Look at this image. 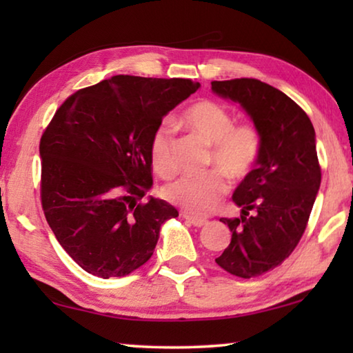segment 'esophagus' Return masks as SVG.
<instances>
[{
	"label": "esophagus",
	"instance_id": "1",
	"mask_svg": "<svg viewBox=\"0 0 353 353\" xmlns=\"http://www.w3.org/2000/svg\"><path fill=\"white\" fill-rule=\"evenodd\" d=\"M182 216L188 221L190 224H193L194 227H204L207 224V219H202V218H194V216H190L188 213H183Z\"/></svg>",
	"mask_w": 353,
	"mask_h": 353
}]
</instances>
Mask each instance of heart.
I'll list each match as a JSON object with an SVG mask.
<instances>
[{"label":"heart","instance_id":"1","mask_svg":"<svg viewBox=\"0 0 353 353\" xmlns=\"http://www.w3.org/2000/svg\"><path fill=\"white\" fill-rule=\"evenodd\" d=\"M179 123L212 146L208 165L232 181L246 177L259 160L260 132L252 124H235L234 113L223 104L208 99L198 101L182 112ZM149 155L154 170L160 176L174 174L172 130L168 124L163 123L155 128L149 141ZM222 175L218 171H210L198 177L183 176L166 185L163 196L185 212L204 216L218 207L227 193V182Z\"/></svg>","mask_w":353,"mask_h":353}]
</instances>
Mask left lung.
Returning a JSON list of instances; mask_svg holds the SVG:
<instances>
[{"label":"left lung","instance_id":"left-lung-1","mask_svg":"<svg viewBox=\"0 0 353 353\" xmlns=\"http://www.w3.org/2000/svg\"><path fill=\"white\" fill-rule=\"evenodd\" d=\"M212 90L240 104L261 137L259 160L232 196L241 216L219 219L232 240L214 260L236 277H256L288 259L305 232L321 185L314 128L294 101L259 79L213 81Z\"/></svg>","mask_w":353,"mask_h":353}]
</instances>
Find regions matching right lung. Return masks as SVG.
<instances>
[{"label": "right lung", "instance_id": "obj_1", "mask_svg": "<svg viewBox=\"0 0 353 353\" xmlns=\"http://www.w3.org/2000/svg\"><path fill=\"white\" fill-rule=\"evenodd\" d=\"M201 87L190 79L118 74L81 88L41 135V207L83 271L124 277L151 259L160 227L179 216L152 187L149 141L163 117Z\"/></svg>", "mask_w": 353, "mask_h": 353}]
</instances>
